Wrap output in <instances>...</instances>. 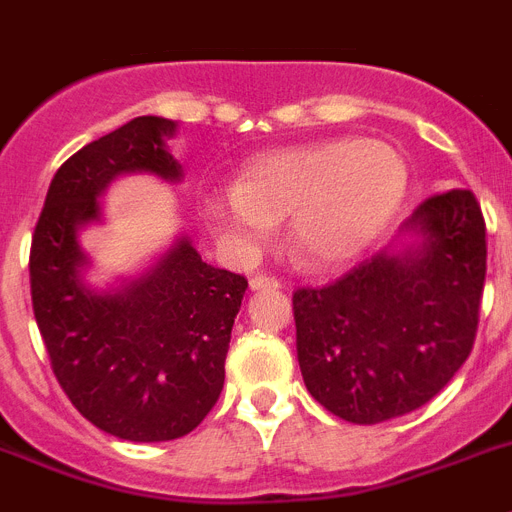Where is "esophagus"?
I'll list each match as a JSON object with an SVG mask.
<instances>
[{"instance_id":"obj_1","label":"esophagus","mask_w":512,"mask_h":512,"mask_svg":"<svg viewBox=\"0 0 512 512\" xmlns=\"http://www.w3.org/2000/svg\"><path fill=\"white\" fill-rule=\"evenodd\" d=\"M251 290L253 292H264V290H279V282L274 277H266V274H256L251 279Z\"/></svg>"}]
</instances>
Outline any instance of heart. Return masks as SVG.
<instances>
[{
	"instance_id": "b5f03b06",
	"label": "heart",
	"mask_w": 512,
	"mask_h": 512,
	"mask_svg": "<svg viewBox=\"0 0 512 512\" xmlns=\"http://www.w3.org/2000/svg\"><path fill=\"white\" fill-rule=\"evenodd\" d=\"M409 186L404 157L375 139H323L253 157L230 189L209 191L199 214L209 233L251 256L290 214L287 246L310 272L357 259L401 209Z\"/></svg>"
}]
</instances>
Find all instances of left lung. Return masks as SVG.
<instances>
[{"label": "left lung", "mask_w": 512, "mask_h": 512, "mask_svg": "<svg viewBox=\"0 0 512 512\" xmlns=\"http://www.w3.org/2000/svg\"><path fill=\"white\" fill-rule=\"evenodd\" d=\"M487 274L471 191L419 204L391 246L334 285L292 298L305 388L331 414L375 425L443 391L474 347Z\"/></svg>", "instance_id": "left-lung-1"}]
</instances>
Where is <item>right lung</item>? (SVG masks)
I'll return each mask as SVG.
<instances>
[{"label": "right lung", "instance_id": "add662e5", "mask_svg": "<svg viewBox=\"0 0 512 512\" xmlns=\"http://www.w3.org/2000/svg\"><path fill=\"white\" fill-rule=\"evenodd\" d=\"M178 124L139 116L56 170L30 248V295L56 381L98 430L131 443L189 435L220 399L246 277L202 261L178 233L152 264L93 282L82 233L103 225L116 178L181 183L168 147Z\"/></svg>", "mask_w": 512, "mask_h": 512}]
</instances>
